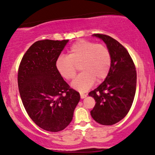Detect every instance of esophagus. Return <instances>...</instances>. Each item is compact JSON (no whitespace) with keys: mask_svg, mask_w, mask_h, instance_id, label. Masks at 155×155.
I'll return each instance as SVG.
<instances>
[{"mask_svg":"<svg viewBox=\"0 0 155 155\" xmlns=\"http://www.w3.org/2000/svg\"><path fill=\"white\" fill-rule=\"evenodd\" d=\"M80 96H81V98H86V96H87V95L84 94H80Z\"/></svg>","mask_w":155,"mask_h":155,"instance_id":"esophagus-1","label":"esophagus"}]
</instances>
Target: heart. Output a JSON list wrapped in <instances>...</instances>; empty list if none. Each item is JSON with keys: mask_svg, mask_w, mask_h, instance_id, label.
I'll return each instance as SVG.
<instances>
[{"mask_svg": "<svg viewBox=\"0 0 155 155\" xmlns=\"http://www.w3.org/2000/svg\"><path fill=\"white\" fill-rule=\"evenodd\" d=\"M112 64L110 51L106 45L92 41L79 40L68 50L67 56L57 59V70L65 80L73 79L78 67L82 71L72 82V86L80 92H85L94 85L105 80Z\"/></svg>", "mask_w": 155, "mask_h": 155, "instance_id": "1", "label": "heart"}]
</instances>
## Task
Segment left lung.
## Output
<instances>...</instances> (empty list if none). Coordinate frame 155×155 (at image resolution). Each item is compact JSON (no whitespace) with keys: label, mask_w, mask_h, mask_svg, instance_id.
I'll return each mask as SVG.
<instances>
[{"label":"left lung","mask_w":155,"mask_h":155,"mask_svg":"<svg viewBox=\"0 0 155 155\" xmlns=\"http://www.w3.org/2000/svg\"><path fill=\"white\" fill-rule=\"evenodd\" d=\"M102 39L110 51L112 64L108 76L96 89L88 93L96 104L91 110L95 121L112 125L124 118L135 98L137 72L133 59L116 40L103 34H94Z\"/></svg>","instance_id":"left-lung-1"}]
</instances>
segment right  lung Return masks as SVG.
Wrapping results in <instances>:
<instances>
[{
    "instance_id": "obj_1",
    "label": "right lung",
    "mask_w": 155,
    "mask_h": 155,
    "mask_svg": "<svg viewBox=\"0 0 155 155\" xmlns=\"http://www.w3.org/2000/svg\"><path fill=\"white\" fill-rule=\"evenodd\" d=\"M68 41H37L18 68V89L25 109L33 122L49 132L63 130L69 125L80 100L79 93L70 87L55 65Z\"/></svg>"
}]
</instances>
